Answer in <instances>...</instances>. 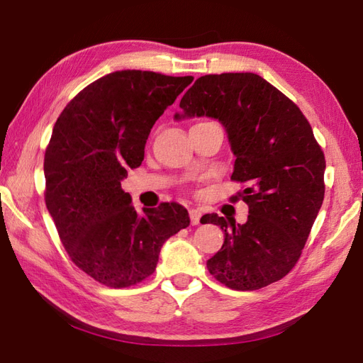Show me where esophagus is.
<instances>
[{
    "label": "esophagus",
    "instance_id": "34e87169",
    "mask_svg": "<svg viewBox=\"0 0 363 363\" xmlns=\"http://www.w3.org/2000/svg\"><path fill=\"white\" fill-rule=\"evenodd\" d=\"M189 214H190V223H192L194 225L200 224V218H201V211L200 210H190Z\"/></svg>",
    "mask_w": 363,
    "mask_h": 363
}]
</instances>
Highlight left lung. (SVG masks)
<instances>
[{"mask_svg": "<svg viewBox=\"0 0 363 363\" xmlns=\"http://www.w3.org/2000/svg\"><path fill=\"white\" fill-rule=\"evenodd\" d=\"M174 118L211 116L227 131L235 155L232 181L247 184L248 220L205 214L224 230L206 267L220 284L253 291L284 279L298 262L325 195V155L299 107L256 73L200 77Z\"/></svg>", "mask_w": 363, "mask_h": 363, "instance_id": "left-lung-1", "label": "left lung"}]
</instances>
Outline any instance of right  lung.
I'll return each mask as SVG.
<instances>
[{"label": "right lung", "instance_id": "add662e5", "mask_svg": "<svg viewBox=\"0 0 363 363\" xmlns=\"http://www.w3.org/2000/svg\"><path fill=\"white\" fill-rule=\"evenodd\" d=\"M194 77L121 70L96 79L67 104L45 153V201L72 262L110 288L153 274L163 243L190 224L179 203L143 216L121 189L138 168L152 126Z\"/></svg>", "mask_w": 363, "mask_h": 363}]
</instances>
